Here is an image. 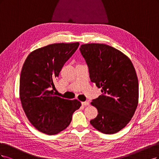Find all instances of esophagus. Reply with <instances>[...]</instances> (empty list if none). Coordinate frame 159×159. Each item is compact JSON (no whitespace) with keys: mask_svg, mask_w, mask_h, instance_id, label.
Instances as JSON below:
<instances>
[{"mask_svg":"<svg viewBox=\"0 0 159 159\" xmlns=\"http://www.w3.org/2000/svg\"><path fill=\"white\" fill-rule=\"evenodd\" d=\"M90 104V102L89 101H85L82 102V105L83 106H89Z\"/></svg>","mask_w":159,"mask_h":159,"instance_id":"obj_1","label":"esophagus"}]
</instances>
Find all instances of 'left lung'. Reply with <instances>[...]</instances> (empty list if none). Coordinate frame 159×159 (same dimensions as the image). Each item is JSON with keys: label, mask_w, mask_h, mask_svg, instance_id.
Segmentation results:
<instances>
[{"label": "left lung", "mask_w": 159, "mask_h": 159, "mask_svg": "<svg viewBox=\"0 0 159 159\" xmlns=\"http://www.w3.org/2000/svg\"><path fill=\"white\" fill-rule=\"evenodd\" d=\"M80 52L90 80L102 93L91 102L98 114L90 124L103 134H116L130 121L137 108L139 84L135 69L129 57L110 45L83 44Z\"/></svg>", "instance_id": "8db88e82"}]
</instances>
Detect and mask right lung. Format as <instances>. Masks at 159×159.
I'll list each match as a JSON object with an SVG mask.
<instances>
[{
	"instance_id": "1",
	"label": "right lung",
	"mask_w": 159,
	"mask_h": 159,
	"mask_svg": "<svg viewBox=\"0 0 159 159\" xmlns=\"http://www.w3.org/2000/svg\"><path fill=\"white\" fill-rule=\"evenodd\" d=\"M79 42L53 43L30 53L23 65L20 79V98L30 123L48 135L67 127L80 102L54 94L53 82L64 64L76 52Z\"/></svg>"
}]
</instances>
